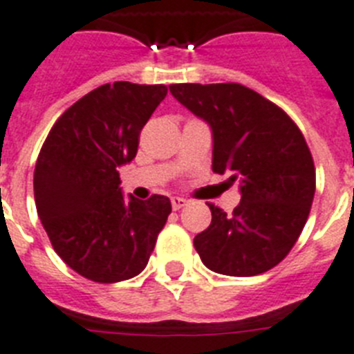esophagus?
Here are the masks:
<instances>
[{
  "instance_id": "esophagus-1",
  "label": "esophagus",
  "mask_w": 354,
  "mask_h": 354,
  "mask_svg": "<svg viewBox=\"0 0 354 354\" xmlns=\"http://www.w3.org/2000/svg\"><path fill=\"white\" fill-rule=\"evenodd\" d=\"M186 204H188V201H186V198H183V197H171V208H174V209L184 208Z\"/></svg>"
}]
</instances>
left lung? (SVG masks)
<instances>
[{
	"instance_id": "1",
	"label": "left lung",
	"mask_w": 354,
	"mask_h": 354,
	"mask_svg": "<svg viewBox=\"0 0 354 354\" xmlns=\"http://www.w3.org/2000/svg\"><path fill=\"white\" fill-rule=\"evenodd\" d=\"M183 106L212 130L215 174L239 180L241 203L194 239L203 264L230 277H253L288 255L308 221L315 165L302 131L277 104L236 83L170 84Z\"/></svg>"
}]
</instances>
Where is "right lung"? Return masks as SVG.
<instances>
[{
    "label": "right lung",
    "instance_id": "right-lung-1",
    "mask_svg": "<svg viewBox=\"0 0 354 354\" xmlns=\"http://www.w3.org/2000/svg\"><path fill=\"white\" fill-rule=\"evenodd\" d=\"M166 93L165 84H103L57 119L41 148L37 215L55 253L84 279L113 284L139 275L171 213L165 195L124 197L119 179Z\"/></svg>",
    "mask_w": 354,
    "mask_h": 354
}]
</instances>
